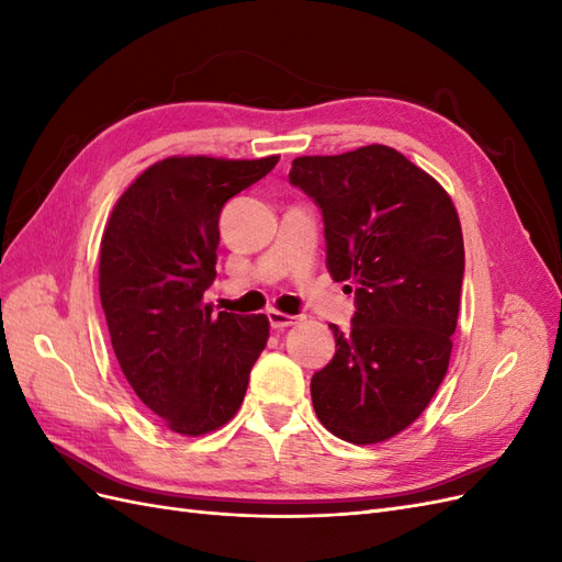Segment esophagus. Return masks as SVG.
<instances>
[{
    "label": "esophagus",
    "instance_id": "obj_1",
    "mask_svg": "<svg viewBox=\"0 0 562 562\" xmlns=\"http://www.w3.org/2000/svg\"><path fill=\"white\" fill-rule=\"evenodd\" d=\"M267 318H269V326L274 330H283V328L295 326V323L302 321V316H291V314H283V312H277V310L267 312Z\"/></svg>",
    "mask_w": 562,
    "mask_h": 562
}]
</instances>
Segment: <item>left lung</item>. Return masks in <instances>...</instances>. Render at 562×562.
<instances>
[{"label":"left lung","mask_w":562,"mask_h":562,"mask_svg":"<svg viewBox=\"0 0 562 562\" xmlns=\"http://www.w3.org/2000/svg\"><path fill=\"white\" fill-rule=\"evenodd\" d=\"M288 180L321 209L330 277L353 283L351 328L333 323L335 356L312 378L316 417L349 443H382L411 427L448 372L464 281L457 211L386 145L300 157Z\"/></svg>","instance_id":"8db88e82"}]
</instances>
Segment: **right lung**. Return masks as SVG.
<instances>
[{
  "mask_svg": "<svg viewBox=\"0 0 562 562\" xmlns=\"http://www.w3.org/2000/svg\"><path fill=\"white\" fill-rule=\"evenodd\" d=\"M279 157L164 159L116 201L100 244V302L112 349L138 398L171 431L201 436L227 424L269 337L265 314L203 304L215 281L225 203Z\"/></svg>",
  "mask_w": 562,
  "mask_h": 562,
  "instance_id": "right-lung-1",
  "label": "right lung"
}]
</instances>
